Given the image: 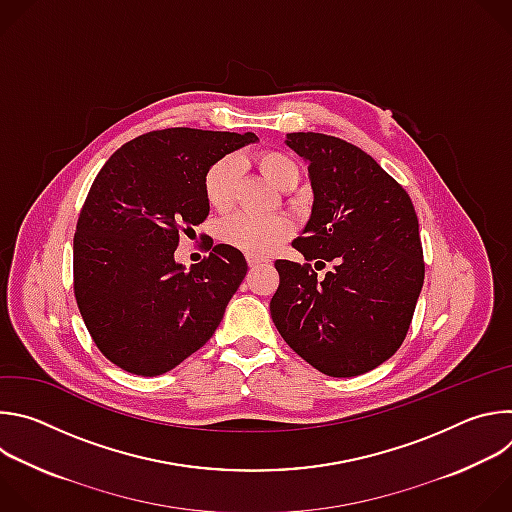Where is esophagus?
Segmentation results:
<instances>
[{"instance_id": "obj_1", "label": "esophagus", "mask_w": 512, "mask_h": 512, "mask_svg": "<svg viewBox=\"0 0 512 512\" xmlns=\"http://www.w3.org/2000/svg\"><path fill=\"white\" fill-rule=\"evenodd\" d=\"M247 263H249V267H251V269H255V267L263 265V263H265V259H259V257H253V255H249V257H247Z\"/></svg>"}]
</instances>
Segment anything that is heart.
<instances>
[{"label": "heart", "instance_id": "b5f03b06", "mask_svg": "<svg viewBox=\"0 0 512 512\" xmlns=\"http://www.w3.org/2000/svg\"><path fill=\"white\" fill-rule=\"evenodd\" d=\"M255 164L261 174L281 190L294 188L298 182V166L281 152H259ZM241 178V166L233 156L216 160L204 174L202 190L206 202L225 212L235 200V190ZM291 233V223L285 216H251V214H231L221 223L218 237L227 245L245 251L255 257L267 255Z\"/></svg>", "mask_w": 512, "mask_h": 512}]
</instances>
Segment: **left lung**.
<instances>
[{
    "mask_svg": "<svg viewBox=\"0 0 512 512\" xmlns=\"http://www.w3.org/2000/svg\"><path fill=\"white\" fill-rule=\"evenodd\" d=\"M308 162L312 216L298 237L306 263L277 259L269 310L281 338L328 377H356L403 344L425 263L419 223L405 188L367 152L324 133H287ZM317 268L334 262L320 280Z\"/></svg>",
    "mask_w": 512,
    "mask_h": 512,
    "instance_id": "left-lung-1",
    "label": "left lung"
}]
</instances>
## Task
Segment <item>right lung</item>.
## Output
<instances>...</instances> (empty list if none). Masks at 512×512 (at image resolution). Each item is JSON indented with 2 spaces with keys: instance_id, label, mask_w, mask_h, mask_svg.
<instances>
[{
  "instance_id": "add662e5",
  "label": "right lung",
  "mask_w": 512,
  "mask_h": 512,
  "mask_svg": "<svg viewBox=\"0 0 512 512\" xmlns=\"http://www.w3.org/2000/svg\"><path fill=\"white\" fill-rule=\"evenodd\" d=\"M255 133L170 127L143 133L107 160L81 208L72 275L85 326L119 369L156 377L204 346L247 275L243 253L212 251L188 271L180 235L208 216L202 180Z\"/></svg>"
}]
</instances>
